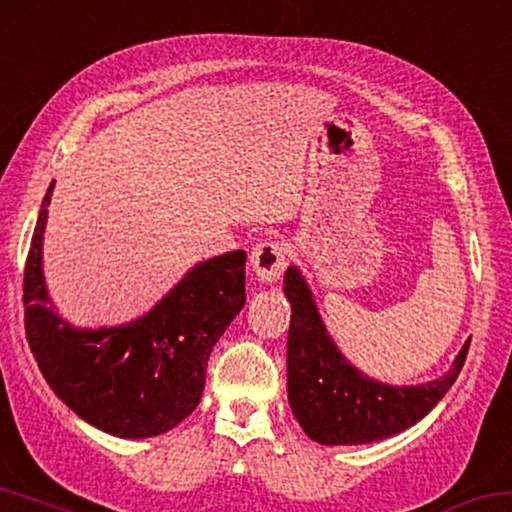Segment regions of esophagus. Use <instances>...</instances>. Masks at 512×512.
<instances>
[{"label":"esophagus","instance_id":"esophagus-1","mask_svg":"<svg viewBox=\"0 0 512 512\" xmlns=\"http://www.w3.org/2000/svg\"><path fill=\"white\" fill-rule=\"evenodd\" d=\"M249 265L254 274L265 283H274L281 279L283 270L288 265L286 245L281 240H263L251 249Z\"/></svg>","mask_w":512,"mask_h":512}]
</instances>
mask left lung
<instances>
[{"instance_id":"obj_1","label":"left lung","mask_w":512,"mask_h":512,"mask_svg":"<svg viewBox=\"0 0 512 512\" xmlns=\"http://www.w3.org/2000/svg\"><path fill=\"white\" fill-rule=\"evenodd\" d=\"M283 293L293 306L288 327V403L306 435L320 444H368L421 421L465 366L469 341L451 371L419 387H389L361 375L336 350L309 288L290 267Z\"/></svg>"}]
</instances>
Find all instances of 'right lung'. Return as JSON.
<instances>
[{
  "label": "right lung",
  "mask_w": 512,
  "mask_h": 512,
  "mask_svg": "<svg viewBox=\"0 0 512 512\" xmlns=\"http://www.w3.org/2000/svg\"><path fill=\"white\" fill-rule=\"evenodd\" d=\"M47 190L25 265L22 302L29 348L52 391L91 426L116 437L176 428L203 396L208 357L245 306L242 249L196 265L151 313L89 332L57 318L41 270Z\"/></svg>",
  "instance_id": "right-lung-1"
}]
</instances>
